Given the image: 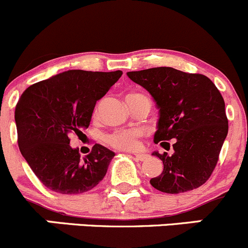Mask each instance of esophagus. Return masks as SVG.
<instances>
[{"label": "esophagus", "instance_id": "1", "mask_svg": "<svg viewBox=\"0 0 248 248\" xmlns=\"http://www.w3.org/2000/svg\"><path fill=\"white\" fill-rule=\"evenodd\" d=\"M132 154H134V155L136 156L137 160H140V161H144L147 158H148V155H147V154L139 153V152H135V153H132Z\"/></svg>", "mask_w": 248, "mask_h": 248}]
</instances>
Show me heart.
I'll list each match as a JSON object with an SVG mask.
<instances>
[{
  "mask_svg": "<svg viewBox=\"0 0 248 248\" xmlns=\"http://www.w3.org/2000/svg\"><path fill=\"white\" fill-rule=\"evenodd\" d=\"M139 99H148L139 93H130L126 95L127 104H132ZM142 132L137 129H121L108 134L105 137V141L109 147L118 151H132L139 146Z\"/></svg>",
  "mask_w": 248,
  "mask_h": 248,
  "instance_id": "obj_1",
  "label": "heart"
}]
</instances>
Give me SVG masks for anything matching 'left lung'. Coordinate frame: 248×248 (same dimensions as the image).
<instances>
[{
	"instance_id": "left-lung-1",
	"label": "left lung",
	"mask_w": 248,
	"mask_h": 248,
	"mask_svg": "<svg viewBox=\"0 0 248 248\" xmlns=\"http://www.w3.org/2000/svg\"><path fill=\"white\" fill-rule=\"evenodd\" d=\"M154 97L160 112L154 142L166 151L172 140L173 153H154L164 164L155 189L168 194L189 192L211 177L228 134L222 94L212 80L200 73L172 67H153L127 72Z\"/></svg>"
}]
</instances>
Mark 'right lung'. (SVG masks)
<instances>
[{
  "mask_svg": "<svg viewBox=\"0 0 248 248\" xmlns=\"http://www.w3.org/2000/svg\"><path fill=\"white\" fill-rule=\"evenodd\" d=\"M123 75L70 70L30 85L16 106L18 146L38 180L60 194H82L96 187L107 172L114 153L95 143L80 158L70 146L92 121L96 101Z\"/></svg>",
  "mask_w": 248,
  "mask_h": 248,
  "instance_id": "1",
  "label": "right lung"
}]
</instances>
